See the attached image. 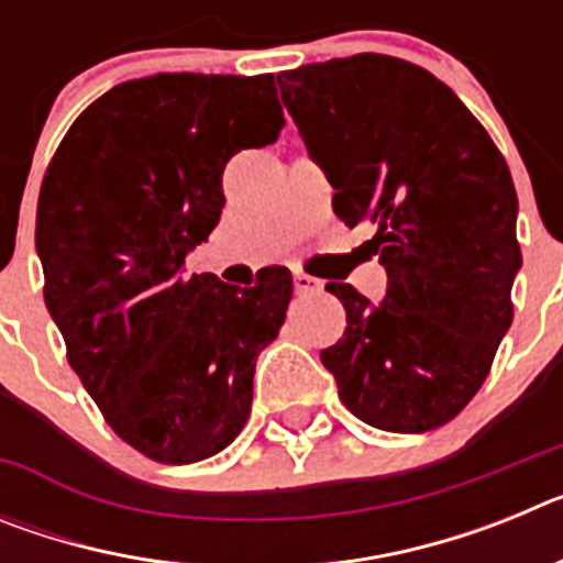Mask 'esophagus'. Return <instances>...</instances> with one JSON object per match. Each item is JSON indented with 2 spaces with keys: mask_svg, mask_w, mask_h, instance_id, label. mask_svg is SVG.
<instances>
[{
  "mask_svg": "<svg viewBox=\"0 0 563 563\" xmlns=\"http://www.w3.org/2000/svg\"><path fill=\"white\" fill-rule=\"evenodd\" d=\"M292 285H296V292L321 290V282H318L316 276H310V273H296V276H292Z\"/></svg>",
  "mask_w": 563,
  "mask_h": 563,
  "instance_id": "esophagus-1",
  "label": "esophagus"
}]
</instances>
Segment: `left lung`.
<instances>
[{"label":"left lung","instance_id":"1","mask_svg":"<svg viewBox=\"0 0 563 563\" xmlns=\"http://www.w3.org/2000/svg\"><path fill=\"white\" fill-rule=\"evenodd\" d=\"M287 112L324 168L343 225H372L389 287L369 305L330 282L346 332L321 363L375 429L420 434L482 389L514 321V177L471 109L429 69L377 53L278 76Z\"/></svg>","mask_w":563,"mask_h":563}]
</instances>
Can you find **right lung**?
<instances>
[{
    "mask_svg": "<svg viewBox=\"0 0 563 563\" xmlns=\"http://www.w3.org/2000/svg\"><path fill=\"white\" fill-rule=\"evenodd\" d=\"M282 126L273 76L161 73L89 103L44 172V305L103 420L154 462L220 454L251 415L290 271L236 290L213 273L183 276V262L220 222L225 163Z\"/></svg>",
    "mask_w": 563,
    "mask_h": 563,
    "instance_id": "right-lung-1",
    "label": "right lung"
}]
</instances>
